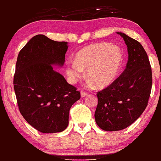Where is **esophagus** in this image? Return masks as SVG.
<instances>
[{"mask_svg":"<svg viewBox=\"0 0 161 161\" xmlns=\"http://www.w3.org/2000/svg\"><path fill=\"white\" fill-rule=\"evenodd\" d=\"M87 94H88V93H87L86 92H84V91H81L80 92V96L82 98H84V97L86 96Z\"/></svg>","mask_w":161,"mask_h":161,"instance_id":"esophagus-1","label":"esophagus"}]
</instances>
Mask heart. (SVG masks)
Here are the masks:
<instances>
[{"label":"heart","instance_id":"heart-1","mask_svg":"<svg viewBox=\"0 0 161 161\" xmlns=\"http://www.w3.org/2000/svg\"><path fill=\"white\" fill-rule=\"evenodd\" d=\"M124 54L122 49L110 43H98L84 47L77 52L75 62L66 65V73L71 82L86 75L98 86H108L116 78L122 67Z\"/></svg>","mask_w":161,"mask_h":161}]
</instances>
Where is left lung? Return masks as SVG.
<instances>
[{
  "label": "left lung",
  "mask_w": 161,
  "mask_h": 161,
  "mask_svg": "<svg viewBox=\"0 0 161 161\" xmlns=\"http://www.w3.org/2000/svg\"><path fill=\"white\" fill-rule=\"evenodd\" d=\"M117 33L127 45L128 59L118 78L97 92L95 119L107 131L122 130L135 122L147 107L152 86V69L143 47L125 33Z\"/></svg>",
  "instance_id": "left-lung-1"
}]
</instances>
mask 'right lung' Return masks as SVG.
<instances>
[{"mask_svg":"<svg viewBox=\"0 0 161 161\" xmlns=\"http://www.w3.org/2000/svg\"><path fill=\"white\" fill-rule=\"evenodd\" d=\"M68 49L66 42H56L45 35L33 36L18 55L14 90L25 119L45 134L61 132L69 125V110L80 98L53 65L62 66Z\"/></svg>","mask_w":161,"mask_h":161,"instance_id":"right-lung-1","label":"right lung"}]
</instances>
